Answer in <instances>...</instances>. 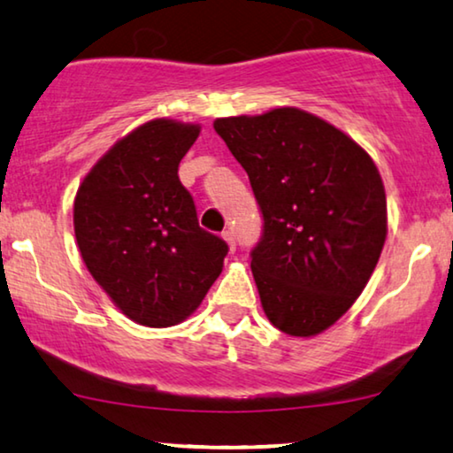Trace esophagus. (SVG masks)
Wrapping results in <instances>:
<instances>
[{"instance_id":"1","label":"esophagus","mask_w":453,"mask_h":453,"mask_svg":"<svg viewBox=\"0 0 453 453\" xmlns=\"http://www.w3.org/2000/svg\"><path fill=\"white\" fill-rule=\"evenodd\" d=\"M222 239H225L226 241V245H228V251H234V250H237V245H234V237H233V233L231 231H225V233H222Z\"/></svg>"}]
</instances>
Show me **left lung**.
I'll list each match as a JSON object with an SVG mask.
<instances>
[{
  "label": "left lung",
  "instance_id": "left-lung-1",
  "mask_svg": "<svg viewBox=\"0 0 453 453\" xmlns=\"http://www.w3.org/2000/svg\"><path fill=\"white\" fill-rule=\"evenodd\" d=\"M264 214L251 272L265 318L296 338L336 324L367 287L388 237L380 171L342 129L296 107L219 117Z\"/></svg>",
  "mask_w": 453,
  "mask_h": 453
}]
</instances>
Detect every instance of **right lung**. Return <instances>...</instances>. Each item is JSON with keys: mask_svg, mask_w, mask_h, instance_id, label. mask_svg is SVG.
Masks as SVG:
<instances>
[{"mask_svg": "<svg viewBox=\"0 0 453 453\" xmlns=\"http://www.w3.org/2000/svg\"><path fill=\"white\" fill-rule=\"evenodd\" d=\"M197 123L152 119L117 140L82 179L73 233L86 268L140 326L189 318L220 276L226 243L197 225L179 163Z\"/></svg>", "mask_w": 453, "mask_h": 453, "instance_id": "add662e5", "label": "right lung"}]
</instances>
